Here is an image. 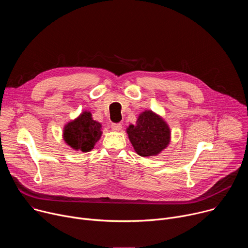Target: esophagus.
I'll return each mask as SVG.
<instances>
[{"mask_svg":"<svg viewBox=\"0 0 248 248\" xmlns=\"http://www.w3.org/2000/svg\"><path fill=\"white\" fill-rule=\"evenodd\" d=\"M122 127H123L122 124H112V125H111V128L114 131H120L122 129Z\"/></svg>","mask_w":248,"mask_h":248,"instance_id":"obj_1","label":"esophagus"}]
</instances>
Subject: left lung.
Segmentation results:
<instances>
[{
  "label": "left lung",
  "instance_id": "obj_1",
  "mask_svg": "<svg viewBox=\"0 0 248 248\" xmlns=\"http://www.w3.org/2000/svg\"><path fill=\"white\" fill-rule=\"evenodd\" d=\"M126 133L134 151L141 157L157 156L170 142L169 124L151 110L140 113L136 124L128 125Z\"/></svg>",
  "mask_w": 248,
  "mask_h": 248
}]
</instances>
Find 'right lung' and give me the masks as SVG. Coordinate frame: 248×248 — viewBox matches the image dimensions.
I'll use <instances>...</instances> for the list:
<instances>
[{
	"mask_svg": "<svg viewBox=\"0 0 248 248\" xmlns=\"http://www.w3.org/2000/svg\"><path fill=\"white\" fill-rule=\"evenodd\" d=\"M102 124L92 118L89 111H83L78 118L68 122L62 129L64 142L76 151L89 152L102 136Z\"/></svg>",
	"mask_w": 248,
	"mask_h": 248,
	"instance_id": "obj_1",
	"label": "right lung"
}]
</instances>
